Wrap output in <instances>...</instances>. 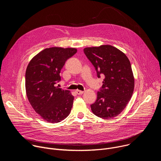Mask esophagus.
<instances>
[{
  "mask_svg": "<svg viewBox=\"0 0 161 161\" xmlns=\"http://www.w3.org/2000/svg\"><path fill=\"white\" fill-rule=\"evenodd\" d=\"M76 93L78 94V95H81L83 93V92L81 91V90H76Z\"/></svg>",
  "mask_w": 161,
  "mask_h": 161,
  "instance_id": "1",
  "label": "esophagus"
}]
</instances>
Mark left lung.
<instances>
[{"mask_svg": "<svg viewBox=\"0 0 161 161\" xmlns=\"http://www.w3.org/2000/svg\"><path fill=\"white\" fill-rule=\"evenodd\" d=\"M83 52L94 66L97 77L104 76L97 99L90 105L92 111L105 119L118 116L126 107L134 91V79L129 60L111 45L85 48Z\"/></svg>", "mask_w": 161, "mask_h": 161, "instance_id": "left-lung-1", "label": "left lung"}]
</instances>
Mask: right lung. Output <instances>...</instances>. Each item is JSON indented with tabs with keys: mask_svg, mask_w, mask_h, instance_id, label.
I'll list each match as a JSON object with an SVG mask.
<instances>
[{
	"mask_svg": "<svg viewBox=\"0 0 161 161\" xmlns=\"http://www.w3.org/2000/svg\"><path fill=\"white\" fill-rule=\"evenodd\" d=\"M76 48H46L29 62L25 73V88L29 103L45 121L58 123L69 114L74 96L69 90L56 86L66 60Z\"/></svg>",
	"mask_w": 161,
	"mask_h": 161,
	"instance_id": "obj_1",
	"label": "right lung"
}]
</instances>
